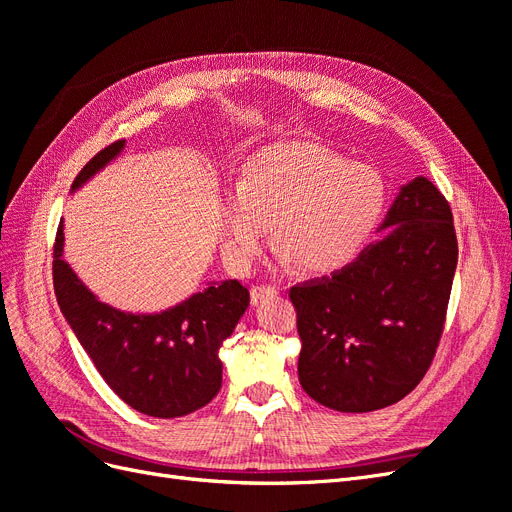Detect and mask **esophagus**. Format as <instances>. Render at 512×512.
<instances>
[{
  "label": "esophagus",
  "instance_id": "esophagus-1",
  "mask_svg": "<svg viewBox=\"0 0 512 512\" xmlns=\"http://www.w3.org/2000/svg\"><path fill=\"white\" fill-rule=\"evenodd\" d=\"M280 292L275 286L271 284H260V286H252V301L260 303L265 297H275V294Z\"/></svg>",
  "mask_w": 512,
  "mask_h": 512
}]
</instances>
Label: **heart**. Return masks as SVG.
I'll return each mask as SVG.
<instances>
[{"label":"heart","mask_w":512,"mask_h":512,"mask_svg":"<svg viewBox=\"0 0 512 512\" xmlns=\"http://www.w3.org/2000/svg\"><path fill=\"white\" fill-rule=\"evenodd\" d=\"M386 205L382 177L316 143H280L247 162L220 198L224 254L235 269L256 265L275 222L284 262L331 273L359 254Z\"/></svg>","instance_id":"b5f03b06"}]
</instances>
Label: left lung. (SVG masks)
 <instances>
[{"instance_id":"left-lung-1","label":"left lung","mask_w":512,"mask_h":512,"mask_svg":"<svg viewBox=\"0 0 512 512\" xmlns=\"http://www.w3.org/2000/svg\"><path fill=\"white\" fill-rule=\"evenodd\" d=\"M389 235L342 271L290 288L301 337L299 382L337 412L404 399L436 356L457 269L453 211L425 177L401 188Z\"/></svg>"}]
</instances>
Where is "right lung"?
<instances>
[{
    "label": "right lung",
    "instance_id": "add662e5",
    "mask_svg": "<svg viewBox=\"0 0 512 512\" xmlns=\"http://www.w3.org/2000/svg\"><path fill=\"white\" fill-rule=\"evenodd\" d=\"M115 141L76 175L72 190L96 175L123 149ZM64 256V224L53 245L55 297L74 335L104 382L147 416L175 418L207 406L222 386L220 346L250 305L237 280L211 284L162 314H126L96 299Z\"/></svg>",
    "mask_w": 512,
    "mask_h": 512
}]
</instances>
